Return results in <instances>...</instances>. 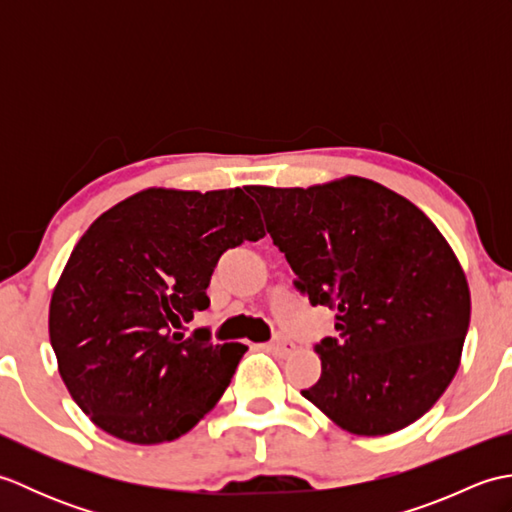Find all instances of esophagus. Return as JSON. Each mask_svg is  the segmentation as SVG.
Masks as SVG:
<instances>
[{"label": "esophagus", "mask_w": 512, "mask_h": 512, "mask_svg": "<svg viewBox=\"0 0 512 512\" xmlns=\"http://www.w3.org/2000/svg\"><path fill=\"white\" fill-rule=\"evenodd\" d=\"M268 352H273V354H277V356H286V354H290L292 350H295V343H292L290 339H286V336H281V334H277L273 341L270 343H266L264 345Z\"/></svg>", "instance_id": "esophagus-1"}]
</instances>
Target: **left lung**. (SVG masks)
Returning a JSON list of instances; mask_svg holds the SVG:
<instances>
[{
	"instance_id": "obj_1",
	"label": "left lung",
	"mask_w": 512,
	"mask_h": 512,
	"mask_svg": "<svg viewBox=\"0 0 512 512\" xmlns=\"http://www.w3.org/2000/svg\"><path fill=\"white\" fill-rule=\"evenodd\" d=\"M246 191L295 288L336 312V336L314 345L321 378L301 394L356 436H387L424 416L458 372L471 321L469 284L436 224L356 176Z\"/></svg>"
}]
</instances>
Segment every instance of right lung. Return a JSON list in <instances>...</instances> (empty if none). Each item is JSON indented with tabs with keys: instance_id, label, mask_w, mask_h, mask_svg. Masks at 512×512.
<instances>
[{
	"instance_id": "right-lung-1",
	"label": "right lung",
	"mask_w": 512,
	"mask_h": 512,
	"mask_svg": "<svg viewBox=\"0 0 512 512\" xmlns=\"http://www.w3.org/2000/svg\"><path fill=\"white\" fill-rule=\"evenodd\" d=\"M259 237L244 189H147L85 231L52 292L50 343L96 427L134 444L171 442L220 400L248 347L176 330L209 308L226 250Z\"/></svg>"
}]
</instances>
